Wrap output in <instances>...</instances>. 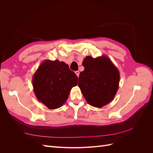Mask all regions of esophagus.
I'll use <instances>...</instances> for the list:
<instances>
[{
	"mask_svg": "<svg viewBox=\"0 0 153 153\" xmlns=\"http://www.w3.org/2000/svg\"><path fill=\"white\" fill-rule=\"evenodd\" d=\"M75 73H76V76L78 77L79 76V75H80V71H75Z\"/></svg>",
	"mask_w": 153,
	"mask_h": 153,
	"instance_id": "esophagus-1",
	"label": "esophagus"
}]
</instances>
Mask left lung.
Masks as SVG:
<instances>
[{"mask_svg": "<svg viewBox=\"0 0 153 153\" xmlns=\"http://www.w3.org/2000/svg\"><path fill=\"white\" fill-rule=\"evenodd\" d=\"M84 71L80 73L78 87L89 105L101 108L112 101L119 87V73L105 56H87L82 62Z\"/></svg>", "mask_w": 153, "mask_h": 153, "instance_id": "8db88e82", "label": "left lung"}]
</instances>
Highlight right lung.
Listing matches in <instances>:
<instances>
[{
    "instance_id": "1",
    "label": "right lung",
    "mask_w": 153,
    "mask_h": 153,
    "mask_svg": "<svg viewBox=\"0 0 153 153\" xmlns=\"http://www.w3.org/2000/svg\"><path fill=\"white\" fill-rule=\"evenodd\" d=\"M78 77L68 64L58 60L46 61L35 73L32 84L39 101L50 109L58 108L65 103Z\"/></svg>"
}]
</instances>
